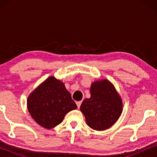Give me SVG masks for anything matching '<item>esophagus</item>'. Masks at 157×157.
<instances>
[{"mask_svg":"<svg viewBox=\"0 0 157 157\" xmlns=\"http://www.w3.org/2000/svg\"><path fill=\"white\" fill-rule=\"evenodd\" d=\"M81 104V101H77V102H76V105H77V106H78V109L80 108Z\"/></svg>","mask_w":157,"mask_h":157,"instance_id":"esophagus-1","label":"esophagus"}]
</instances>
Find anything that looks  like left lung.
Returning <instances> with one entry per match:
<instances>
[{
    "label": "left lung",
    "instance_id": "1",
    "mask_svg": "<svg viewBox=\"0 0 157 157\" xmlns=\"http://www.w3.org/2000/svg\"><path fill=\"white\" fill-rule=\"evenodd\" d=\"M91 97L83 101L80 110L92 129L104 131L114 124L123 111V103L114 86L108 79L94 81Z\"/></svg>",
    "mask_w": 157,
    "mask_h": 157
}]
</instances>
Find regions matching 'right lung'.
Segmentation results:
<instances>
[{
    "instance_id": "add662e5",
    "label": "right lung",
    "mask_w": 157,
    "mask_h": 157,
    "mask_svg": "<svg viewBox=\"0 0 157 157\" xmlns=\"http://www.w3.org/2000/svg\"><path fill=\"white\" fill-rule=\"evenodd\" d=\"M27 108L36 123L46 129L61 124L66 114L77 109L65 84L49 76L30 94Z\"/></svg>"
}]
</instances>
